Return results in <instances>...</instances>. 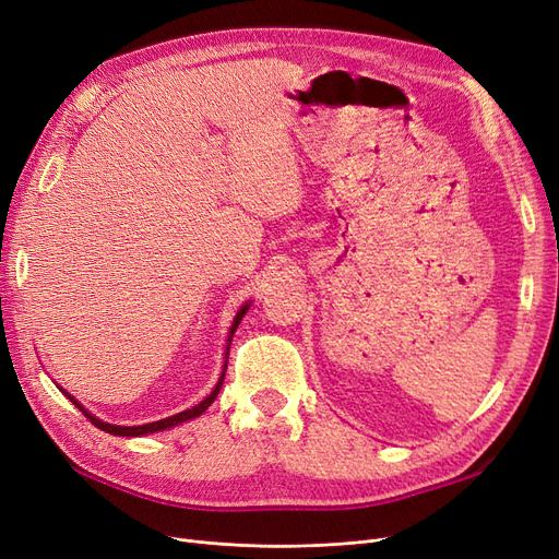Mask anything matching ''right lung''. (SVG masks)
<instances>
[{
    "label": "right lung",
    "instance_id": "obj_1",
    "mask_svg": "<svg viewBox=\"0 0 559 559\" xmlns=\"http://www.w3.org/2000/svg\"><path fill=\"white\" fill-rule=\"evenodd\" d=\"M249 307H252V300H247L240 310H238V314L234 317V323H230V329H228V340H226V349H224V365H222V374H219V379H217V383H215V389L210 391V395L205 397V400H201L197 407H191V409H185V412H180V414H173V416H168V418H162V420H155V423H145V426H112V423H106V420H102V418H96L94 414H90L83 404L75 400L73 395H69L67 391H62L75 407H79L90 420H92V426L94 428H99V430H104V432H108V435H118V437H141V435H150V432H162V430H168V428H176V426H180V423H187V420H191V418H199L210 404L215 402V397L219 395V391H222V383H224V374H226V358H228V349H230V340H234V333H236V329H238V323L242 321V317H245V312L249 310Z\"/></svg>",
    "mask_w": 559,
    "mask_h": 559
}]
</instances>
